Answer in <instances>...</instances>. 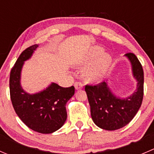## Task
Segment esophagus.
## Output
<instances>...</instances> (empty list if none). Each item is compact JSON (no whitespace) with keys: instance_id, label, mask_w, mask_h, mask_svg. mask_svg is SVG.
<instances>
[{"instance_id":"obj_1","label":"esophagus","mask_w":154,"mask_h":154,"mask_svg":"<svg viewBox=\"0 0 154 154\" xmlns=\"http://www.w3.org/2000/svg\"><path fill=\"white\" fill-rule=\"evenodd\" d=\"M83 84L82 83H80V82H76V83H74V87H75V89H77V90L81 89L82 88H83Z\"/></svg>"}]
</instances>
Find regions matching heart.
Masks as SVG:
<instances>
[{
    "instance_id": "1",
    "label": "heart",
    "mask_w": 154,
    "mask_h": 154,
    "mask_svg": "<svg viewBox=\"0 0 154 154\" xmlns=\"http://www.w3.org/2000/svg\"><path fill=\"white\" fill-rule=\"evenodd\" d=\"M104 50L101 46H94L79 63L78 66L81 68L90 66L83 73V78L86 81L89 83L101 81L108 72L112 58L110 54L104 53Z\"/></svg>"
}]
</instances>
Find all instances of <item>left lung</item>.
Listing matches in <instances>:
<instances>
[{
    "mask_svg": "<svg viewBox=\"0 0 154 154\" xmlns=\"http://www.w3.org/2000/svg\"><path fill=\"white\" fill-rule=\"evenodd\" d=\"M125 56L130 62L132 75L137 81V88L132 95L126 98L117 96L109 88L107 80L95 86L86 85L85 87L92 120L97 126L105 130H117L126 126L134 118L142 103V66L133 53H126Z\"/></svg>",
    "mask_w": 154,
    "mask_h": 154,
    "instance_id": "1",
    "label": "left lung"
}]
</instances>
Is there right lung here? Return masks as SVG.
Masks as SVG:
<instances>
[{
    "label": "right lung",
    "instance_id": "1",
    "mask_svg": "<svg viewBox=\"0 0 154 154\" xmlns=\"http://www.w3.org/2000/svg\"><path fill=\"white\" fill-rule=\"evenodd\" d=\"M39 46L24 50L10 72V92L13 108L18 117L32 130L50 134L60 129L67 119L66 103L74 95V87L64 88L52 83L44 90L34 94L25 92L21 86V72Z\"/></svg>",
    "mask_w": 154,
    "mask_h": 154
}]
</instances>
